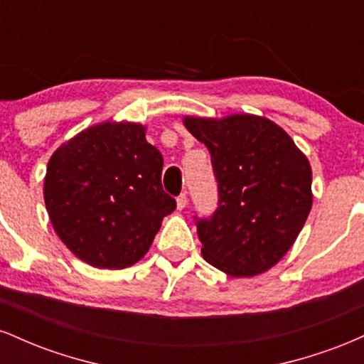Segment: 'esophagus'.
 Returning <instances> with one entry per match:
<instances>
[{"mask_svg":"<svg viewBox=\"0 0 364 364\" xmlns=\"http://www.w3.org/2000/svg\"><path fill=\"white\" fill-rule=\"evenodd\" d=\"M176 205H178V210H183V208H185L186 205H188V196H186V193H181L176 198Z\"/></svg>","mask_w":364,"mask_h":364,"instance_id":"34e87169","label":"esophagus"}]
</instances>
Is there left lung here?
Listing matches in <instances>:
<instances>
[{
  "label": "left lung",
  "mask_w": 364,
  "mask_h": 364,
  "mask_svg": "<svg viewBox=\"0 0 364 364\" xmlns=\"http://www.w3.org/2000/svg\"><path fill=\"white\" fill-rule=\"evenodd\" d=\"M205 144L219 191L210 217H195L203 258L232 277L272 269L311 210V168L274 121L253 114L185 118Z\"/></svg>",
  "instance_id": "left-lung-1"
}]
</instances>
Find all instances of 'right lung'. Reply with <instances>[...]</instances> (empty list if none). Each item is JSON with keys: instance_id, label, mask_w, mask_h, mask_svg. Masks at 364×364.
I'll list each match as a JSON object with an SVG mask.
<instances>
[{"instance_id": "obj_1", "label": "right lung", "mask_w": 364, "mask_h": 364, "mask_svg": "<svg viewBox=\"0 0 364 364\" xmlns=\"http://www.w3.org/2000/svg\"><path fill=\"white\" fill-rule=\"evenodd\" d=\"M162 164L136 123L95 124L63 144L49 159L44 202L70 252L97 269L139 262L176 208Z\"/></svg>"}]
</instances>
